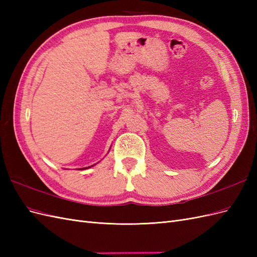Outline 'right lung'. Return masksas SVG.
<instances>
[{"label": "right lung", "mask_w": 257, "mask_h": 257, "mask_svg": "<svg viewBox=\"0 0 257 257\" xmlns=\"http://www.w3.org/2000/svg\"><path fill=\"white\" fill-rule=\"evenodd\" d=\"M91 167V166H90ZM90 167H87V168H90ZM82 169H85V168H82Z\"/></svg>", "instance_id": "right-lung-1"}]
</instances>
